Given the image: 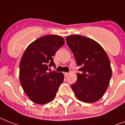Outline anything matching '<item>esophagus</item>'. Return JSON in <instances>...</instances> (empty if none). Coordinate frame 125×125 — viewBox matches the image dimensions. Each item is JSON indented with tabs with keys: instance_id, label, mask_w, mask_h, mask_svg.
Instances as JSON below:
<instances>
[{
	"instance_id": "obj_1",
	"label": "esophagus",
	"mask_w": 125,
	"mask_h": 125,
	"mask_svg": "<svg viewBox=\"0 0 125 125\" xmlns=\"http://www.w3.org/2000/svg\"><path fill=\"white\" fill-rule=\"evenodd\" d=\"M63 74L65 77H67V76L69 75V73H68V72H64Z\"/></svg>"
}]
</instances>
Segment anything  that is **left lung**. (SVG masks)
Wrapping results in <instances>:
<instances>
[{"label":"left lung","instance_id":"1","mask_svg":"<svg viewBox=\"0 0 125 125\" xmlns=\"http://www.w3.org/2000/svg\"><path fill=\"white\" fill-rule=\"evenodd\" d=\"M66 42L81 67L77 82L71 85L75 95L84 103L96 102L106 92L112 75L108 55L100 44L87 37L69 36Z\"/></svg>","mask_w":125,"mask_h":125}]
</instances>
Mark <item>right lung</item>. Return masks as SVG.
<instances>
[{
  "label": "right lung",
  "mask_w": 125,
  "mask_h": 125,
  "mask_svg": "<svg viewBox=\"0 0 125 125\" xmlns=\"http://www.w3.org/2000/svg\"><path fill=\"white\" fill-rule=\"evenodd\" d=\"M64 43L60 36H44L31 43L24 52L19 65L20 82L32 102L43 104L55 98L64 75L48 70L52 66L55 69L53 56Z\"/></svg>",
  "instance_id": "1"
}]
</instances>
